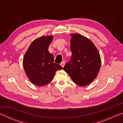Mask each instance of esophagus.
<instances>
[{
  "label": "esophagus",
  "instance_id": "34e87169",
  "mask_svg": "<svg viewBox=\"0 0 123 123\" xmlns=\"http://www.w3.org/2000/svg\"><path fill=\"white\" fill-rule=\"evenodd\" d=\"M64 65H65V62L64 61H63V62H61V66L62 67H64Z\"/></svg>",
  "mask_w": 123,
  "mask_h": 123
}]
</instances>
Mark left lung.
Listing matches in <instances>:
<instances>
[{
	"label": "left lung",
	"instance_id": "1",
	"mask_svg": "<svg viewBox=\"0 0 123 123\" xmlns=\"http://www.w3.org/2000/svg\"><path fill=\"white\" fill-rule=\"evenodd\" d=\"M72 55L63 70L73 82L80 86L89 85L97 78L101 67L98 50L92 42L79 34H71Z\"/></svg>",
	"mask_w": 123,
	"mask_h": 123
}]
</instances>
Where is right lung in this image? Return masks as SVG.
<instances>
[{
  "mask_svg": "<svg viewBox=\"0 0 123 123\" xmlns=\"http://www.w3.org/2000/svg\"><path fill=\"white\" fill-rule=\"evenodd\" d=\"M53 39V35L38 37L31 43L23 60L24 71L33 84L43 86L51 81L56 72L62 69L54 63L53 55L48 48Z\"/></svg>",
  "mask_w": 123,
  "mask_h": 123,
  "instance_id": "right-lung-1",
  "label": "right lung"
}]
</instances>
